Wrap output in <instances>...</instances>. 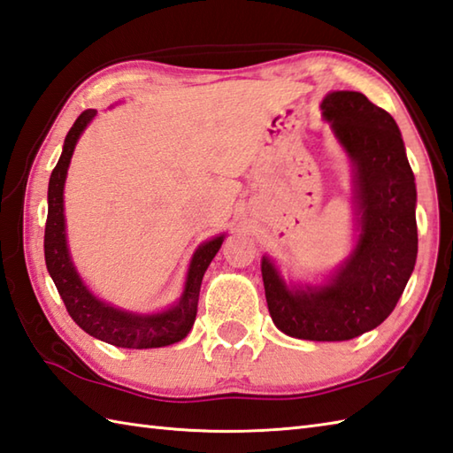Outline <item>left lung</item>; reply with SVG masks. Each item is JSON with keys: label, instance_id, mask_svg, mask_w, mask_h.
Returning a JSON list of instances; mask_svg holds the SVG:
<instances>
[{"label": "left lung", "instance_id": "left-lung-1", "mask_svg": "<svg viewBox=\"0 0 453 453\" xmlns=\"http://www.w3.org/2000/svg\"><path fill=\"white\" fill-rule=\"evenodd\" d=\"M352 162L354 248L322 283L285 281L262 257L267 309L283 334L344 342L391 315L417 264V186L395 119L359 91H330L320 104Z\"/></svg>", "mask_w": 453, "mask_h": 453}]
</instances>
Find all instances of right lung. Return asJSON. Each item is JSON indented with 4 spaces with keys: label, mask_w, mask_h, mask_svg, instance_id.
<instances>
[{
    "label": "right lung",
    "mask_w": 453,
    "mask_h": 453,
    "mask_svg": "<svg viewBox=\"0 0 453 453\" xmlns=\"http://www.w3.org/2000/svg\"><path fill=\"white\" fill-rule=\"evenodd\" d=\"M96 115V109H86L76 119V123L72 125L66 138H64L60 160L50 175L49 215H46L44 228L46 270H49L54 285H57L70 317L89 336L104 340V342L117 348L131 349L164 348L175 344L189 334L193 322H196L203 275H205L209 264L213 262L220 244L225 242L226 234H219L197 246V250L191 256L180 299L168 309L144 315V312L115 307V304L105 303L91 293L70 256L66 217H64V186H66L73 149H76L80 136L84 134Z\"/></svg>",
    "instance_id": "1"
}]
</instances>
